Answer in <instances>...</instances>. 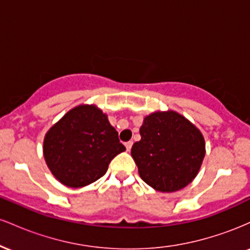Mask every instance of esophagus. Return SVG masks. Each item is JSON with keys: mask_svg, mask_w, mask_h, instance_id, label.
I'll use <instances>...</instances> for the list:
<instances>
[{"mask_svg": "<svg viewBox=\"0 0 250 250\" xmlns=\"http://www.w3.org/2000/svg\"><path fill=\"white\" fill-rule=\"evenodd\" d=\"M125 148H127V150H128V151H130L131 146H133V141H128V142H125Z\"/></svg>", "mask_w": 250, "mask_h": 250, "instance_id": "34e87169", "label": "esophagus"}]
</instances>
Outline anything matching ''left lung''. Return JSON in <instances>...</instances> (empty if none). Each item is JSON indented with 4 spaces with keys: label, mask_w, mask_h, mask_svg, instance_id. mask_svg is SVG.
Segmentation results:
<instances>
[{
    "label": "left lung",
    "mask_w": 250,
    "mask_h": 250,
    "mask_svg": "<svg viewBox=\"0 0 250 250\" xmlns=\"http://www.w3.org/2000/svg\"><path fill=\"white\" fill-rule=\"evenodd\" d=\"M141 140L131 148L141 179L162 193L185 188L196 177L206 154L203 135L173 110L146 116Z\"/></svg>",
    "instance_id": "8db88e82"
}]
</instances>
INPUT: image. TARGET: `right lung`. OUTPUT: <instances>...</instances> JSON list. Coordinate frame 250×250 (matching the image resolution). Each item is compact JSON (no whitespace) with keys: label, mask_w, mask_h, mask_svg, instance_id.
Instances as JSON below:
<instances>
[{"label":"right lung","mask_w":250,"mask_h":250,"mask_svg":"<svg viewBox=\"0 0 250 250\" xmlns=\"http://www.w3.org/2000/svg\"><path fill=\"white\" fill-rule=\"evenodd\" d=\"M125 150L108 116L94 104L68 111L45 134V163L62 185L81 188L95 182L108 170L117 154Z\"/></svg>","instance_id":"right-lung-1"}]
</instances>
